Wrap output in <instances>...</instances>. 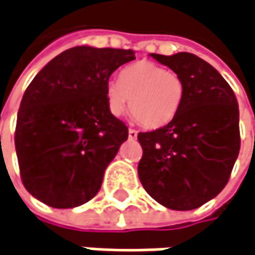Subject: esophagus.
<instances>
[{
  "instance_id": "1",
  "label": "esophagus",
  "mask_w": 255,
  "mask_h": 255,
  "mask_svg": "<svg viewBox=\"0 0 255 255\" xmlns=\"http://www.w3.org/2000/svg\"><path fill=\"white\" fill-rule=\"evenodd\" d=\"M138 136V132L135 129H129V139H136Z\"/></svg>"
}]
</instances>
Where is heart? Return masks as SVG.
I'll return each instance as SVG.
<instances>
[{
	"instance_id": "1",
	"label": "heart",
	"mask_w": 255,
	"mask_h": 255,
	"mask_svg": "<svg viewBox=\"0 0 255 255\" xmlns=\"http://www.w3.org/2000/svg\"><path fill=\"white\" fill-rule=\"evenodd\" d=\"M180 76L149 61H139L126 67L119 80H110L106 88L109 110L114 116L130 114L148 129L169 125L183 100ZM131 103H128V98Z\"/></svg>"
}]
</instances>
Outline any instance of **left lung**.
<instances>
[{
  "mask_svg": "<svg viewBox=\"0 0 255 255\" xmlns=\"http://www.w3.org/2000/svg\"><path fill=\"white\" fill-rule=\"evenodd\" d=\"M183 80V100L175 119L138 133V164L145 191L170 210H194L226 186L238 158V101L229 83L191 52L149 54Z\"/></svg>",
  "mask_w": 255,
  "mask_h": 255,
  "instance_id": "8db88e82",
  "label": "left lung"
}]
</instances>
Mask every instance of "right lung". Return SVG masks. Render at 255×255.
I'll list each match as a JSON object with an SVG mask.
<instances>
[{"mask_svg":"<svg viewBox=\"0 0 255 255\" xmlns=\"http://www.w3.org/2000/svg\"><path fill=\"white\" fill-rule=\"evenodd\" d=\"M132 49L75 47L52 58L27 86L17 114L20 176L36 200L73 208L92 200L107 166L128 139L126 125L107 106L114 70Z\"/></svg>","mask_w":255,"mask_h":255,"instance_id":"obj_1","label":"right lung"}]
</instances>
